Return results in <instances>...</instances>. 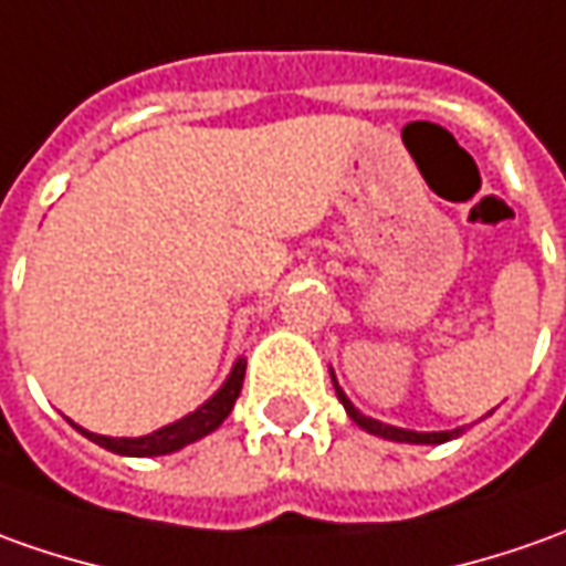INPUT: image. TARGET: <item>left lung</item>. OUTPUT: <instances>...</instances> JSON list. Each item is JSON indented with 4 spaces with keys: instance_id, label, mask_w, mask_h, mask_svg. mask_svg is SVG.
Masks as SVG:
<instances>
[{
    "instance_id": "left-lung-1",
    "label": "left lung",
    "mask_w": 566,
    "mask_h": 566,
    "mask_svg": "<svg viewBox=\"0 0 566 566\" xmlns=\"http://www.w3.org/2000/svg\"><path fill=\"white\" fill-rule=\"evenodd\" d=\"M337 396H340V402H344V409H347V415L359 424V428H365L368 433H375V437H384V440H399V443H446V440H452V437H459L461 430H440V433H418V430H402V428H390V424H380V421H375V418H365L363 412H356L353 409V402H349L347 396L337 390Z\"/></svg>"
}]
</instances>
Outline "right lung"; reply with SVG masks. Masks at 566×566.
<instances>
[{"label":"right lung","instance_id":"1","mask_svg":"<svg viewBox=\"0 0 566 566\" xmlns=\"http://www.w3.org/2000/svg\"><path fill=\"white\" fill-rule=\"evenodd\" d=\"M244 368H248V363L244 359H238L232 368V375H229V380L219 387V394L213 396V399H207L198 412L186 415L182 421H176V424H170V428H160L154 430V433H148V437H138V440H126V437H102V433H90V430L83 428H73L80 430V433H86L92 443L105 446V449H111V452H117V455H167V452H176V449H182V446L195 443V440H201V437H207L210 430H217L226 418H229V412H232L234 399H238V394H241V384H244Z\"/></svg>","mask_w":566,"mask_h":566}]
</instances>
